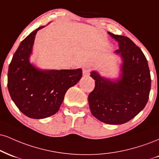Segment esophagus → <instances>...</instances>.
Returning a JSON list of instances; mask_svg holds the SVG:
<instances>
[{
  "instance_id": "esophagus-1",
  "label": "esophagus",
  "mask_w": 159,
  "mask_h": 159,
  "mask_svg": "<svg viewBox=\"0 0 159 159\" xmlns=\"http://www.w3.org/2000/svg\"><path fill=\"white\" fill-rule=\"evenodd\" d=\"M83 75L87 77V76L89 75V70L87 67L83 68Z\"/></svg>"
}]
</instances>
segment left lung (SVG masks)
<instances>
[{
  "mask_svg": "<svg viewBox=\"0 0 159 159\" xmlns=\"http://www.w3.org/2000/svg\"><path fill=\"white\" fill-rule=\"evenodd\" d=\"M118 42L114 52L121 59L119 77L108 78L97 71L91 72L95 88L88 96L93 116L108 124H122L130 121L146 106L151 78L147 58L129 38L108 32Z\"/></svg>",
  "mask_w": 159,
  "mask_h": 159,
  "instance_id": "left-lung-1",
  "label": "left lung"
}]
</instances>
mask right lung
<instances>
[{"label": "right lung", "mask_w": 159, "mask_h": 159, "mask_svg": "<svg viewBox=\"0 0 159 159\" xmlns=\"http://www.w3.org/2000/svg\"><path fill=\"white\" fill-rule=\"evenodd\" d=\"M36 29L23 40L13 55L8 70V89L20 112L41 119L58 112L69 88L82 77L81 69L42 70L30 62Z\"/></svg>", "instance_id": "1"}]
</instances>
